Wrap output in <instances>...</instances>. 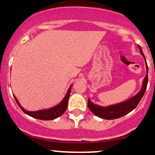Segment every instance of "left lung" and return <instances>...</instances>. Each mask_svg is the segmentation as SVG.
I'll list each match as a JSON object with an SVG mask.
<instances>
[{
	"label": "left lung",
	"mask_w": 155,
	"mask_h": 155,
	"mask_svg": "<svg viewBox=\"0 0 155 155\" xmlns=\"http://www.w3.org/2000/svg\"><path fill=\"white\" fill-rule=\"evenodd\" d=\"M140 50V53L143 58H145V55L143 52V50L140 46H138ZM145 65H146V73H148V65L146 64V61H145ZM147 84H148V75H145V77L143 79V85H142L141 89L140 91L135 95V96L132 97L130 99L127 100L124 102L119 103L117 104H113V105L108 106V107H101V106L97 105V104H93L91 101V100L88 98V101H87V106H88L89 109L97 115V117L101 118H104V119L112 120L115 119V118H121V117L127 115L131 111L134 110L137 105L139 104L140 101H141L142 97L144 95L145 90L147 87Z\"/></svg>",
	"instance_id": "1"
}]
</instances>
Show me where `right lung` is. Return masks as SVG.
Segmentation results:
<instances>
[{
	"label": "right lung",
	"mask_w": 155,
	"mask_h": 155,
	"mask_svg": "<svg viewBox=\"0 0 155 155\" xmlns=\"http://www.w3.org/2000/svg\"><path fill=\"white\" fill-rule=\"evenodd\" d=\"M71 88H72V85L69 87L68 92H67L66 96L64 97V99L62 100L60 104L54 106V107L49 108V109H41V110L34 111V112H29V111H27L26 109H25L24 108L20 105L19 102H18L16 97H15V95H13V96H14V98H15V101H16L17 104L18 105V107L21 108V109L25 112V113L27 114V115H29V116L33 117V118H34L48 121V120H54L55 119V118H58V117H60L61 115H63L64 112L66 111L67 108H68V99H69V97H70Z\"/></svg>",
	"instance_id": "right-lung-1"
}]
</instances>
